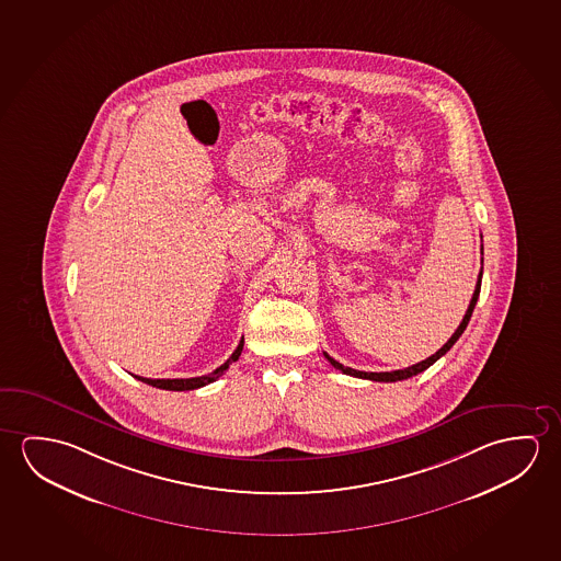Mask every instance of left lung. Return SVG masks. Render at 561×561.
<instances>
[{
	"instance_id": "left-lung-1",
	"label": "left lung",
	"mask_w": 561,
	"mask_h": 561,
	"mask_svg": "<svg viewBox=\"0 0 561 561\" xmlns=\"http://www.w3.org/2000/svg\"><path fill=\"white\" fill-rule=\"evenodd\" d=\"M480 287H482V270H480L478 282H476L472 301L468 305V311H466L465 319L460 322V327L455 330V334L448 337L447 344L443 345L439 352H435L432 357H427V359H423V362L415 363L412 367H405V369H398V371L390 373H365L352 369V367H344L342 363L336 362V359H332L327 352H324V357H327L328 362L332 363V365L336 367L337 371H342L344 375H352V377H357V379L379 380V382H397V380L410 379V377H414L417 373L425 371L427 367H432L433 363L440 359L443 355L447 354L448 350H450L453 345L457 344L458 337L462 336V332H465L466 327H468V322H470V317H472V312H474L476 301H478V297H480Z\"/></svg>"
}]
</instances>
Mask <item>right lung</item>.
<instances>
[{
    "mask_svg": "<svg viewBox=\"0 0 561 561\" xmlns=\"http://www.w3.org/2000/svg\"><path fill=\"white\" fill-rule=\"evenodd\" d=\"M242 345H244V337H242L239 345H237V350H234L233 355H231V357H229L221 367H217L216 371L209 373V375H204V377H192V379H146V377H138V375H134V377L141 380V382H146V385H151V387L156 388H163V390H194V388L206 387L209 382H214V380L219 379V377L229 369V365L239 359V355H241L242 352Z\"/></svg>",
    "mask_w": 561,
    "mask_h": 561,
    "instance_id": "right-lung-1",
    "label": "right lung"
}]
</instances>
